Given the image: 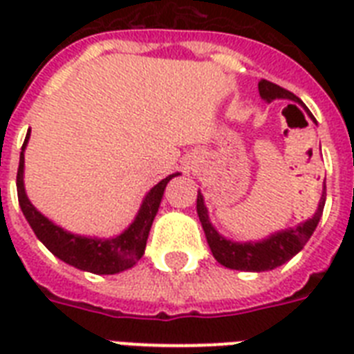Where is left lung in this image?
Wrapping results in <instances>:
<instances>
[{
  "instance_id": "1",
  "label": "left lung",
  "mask_w": 354,
  "mask_h": 354,
  "mask_svg": "<svg viewBox=\"0 0 354 354\" xmlns=\"http://www.w3.org/2000/svg\"><path fill=\"white\" fill-rule=\"evenodd\" d=\"M259 93L266 102H272L275 99H288V101L301 102L299 97H296L292 91L281 88V86L270 82V80H261L259 82ZM325 205V191L319 200L318 209L314 213L313 218L303 222L297 227H290L285 232L274 233L268 239L259 242H233L218 235L215 227L211 226L207 209L204 205V196L198 193L196 196V211H198V218L204 227L205 239L211 248L213 257L226 268L232 270H244V272H266V270H274L286 261H290L297 252H301L303 246L307 244L310 235L314 233L318 226L319 216L324 213Z\"/></svg>"
}]
</instances>
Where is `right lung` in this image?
I'll use <instances>...</instances> for the list:
<instances>
[{"instance_id": "1", "label": "right lung", "mask_w": 354, "mask_h": 354, "mask_svg": "<svg viewBox=\"0 0 354 354\" xmlns=\"http://www.w3.org/2000/svg\"><path fill=\"white\" fill-rule=\"evenodd\" d=\"M27 141H29V133L25 138L21 154H19L16 189H18L19 207L24 211L25 218L32 227L35 235L44 242V246L64 263L84 270V272H91V274L112 275L119 274L122 270L132 268L133 264L143 257L150 226H152L158 207L161 204L163 191H165L169 180L178 176V172L163 178L158 185L150 189L139 207L136 221L121 235L113 236V239H90V236L64 232L62 227L55 226L49 218L41 215L40 211H36L35 205L29 202L24 187V150L27 147Z\"/></svg>"}]
</instances>
